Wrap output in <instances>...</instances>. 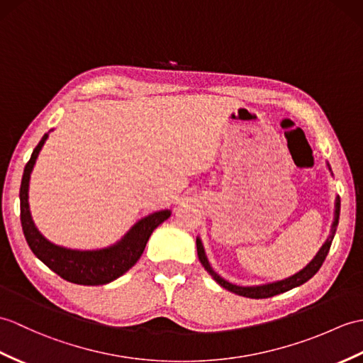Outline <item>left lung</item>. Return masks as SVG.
<instances>
[{"mask_svg":"<svg viewBox=\"0 0 363 363\" xmlns=\"http://www.w3.org/2000/svg\"><path fill=\"white\" fill-rule=\"evenodd\" d=\"M339 216H340V198H337L335 199V216H334V224H333V230H331L330 238L326 240V242L323 244V247L320 249V252L315 255V258L311 261V263L305 269H303V271H300L298 274L292 275L289 278H286V280H281V281L271 283V284H263V286H250V288H242V286H235V284H232L229 281H225L224 278H221L220 275H218L213 271L212 267H210L208 261H207V257L204 254V247H202L201 240H196L198 258L201 261V264L204 266L206 271L210 275H212L215 280L220 283L223 288H225L227 291H230L233 294H238V296L247 297V298H269V297H274V296H277V294L291 291L294 288H297V286L306 283L308 280H311V278H313L318 272V269L322 267L323 261H325V258L328 255V252H330V249H331V244H333L334 235H335V227H337V224H339Z\"/></svg>","mask_w":363,"mask_h":363,"instance_id":"left-lung-1","label":"left lung"}]
</instances>
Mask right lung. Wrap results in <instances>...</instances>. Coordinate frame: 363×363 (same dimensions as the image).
Listing matches in <instances>:
<instances>
[{
    "label": "right lung",
    "instance_id": "right-lung-1",
    "mask_svg": "<svg viewBox=\"0 0 363 363\" xmlns=\"http://www.w3.org/2000/svg\"><path fill=\"white\" fill-rule=\"evenodd\" d=\"M46 139L48 134L41 138L35 150L32 151L29 162L24 167L20 187V218L24 237H26L33 255L43 261L50 271L60 275L63 280L83 286L106 284L123 275L130 267L138 263L143 249L147 246L150 235L153 233L159 224H162L170 218V210H162V212H156L143 218L125 235V238L121 242L108 249L71 250L49 242L33 225L28 202L30 172Z\"/></svg>",
    "mask_w": 363,
    "mask_h": 363
}]
</instances>
